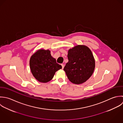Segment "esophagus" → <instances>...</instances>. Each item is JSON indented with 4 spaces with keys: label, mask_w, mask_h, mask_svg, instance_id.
<instances>
[{
    "label": "esophagus",
    "mask_w": 123,
    "mask_h": 123,
    "mask_svg": "<svg viewBox=\"0 0 123 123\" xmlns=\"http://www.w3.org/2000/svg\"><path fill=\"white\" fill-rule=\"evenodd\" d=\"M62 69H63L64 68V65L63 64H62Z\"/></svg>",
    "instance_id": "esophagus-1"
}]
</instances>
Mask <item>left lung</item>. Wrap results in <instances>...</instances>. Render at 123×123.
Here are the masks:
<instances>
[{"mask_svg":"<svg viewBox=\"0 0 123 123\" xmlns=\"http://www.w3.org/2000/svg\"><path fill=\"white\" fill-rule=\"evenodd\" d=\"M68 62L64 71L69 81L80 84L88 80L95 69V60L91 49L86 46L78 45L69 49Z\"/></svg>","mask_w":123,"mask_h":123,"instance_id":"left-lung-1","label":"left lung"}]
</instances>
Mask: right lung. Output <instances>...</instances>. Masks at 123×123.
Instances as JSON below:
<instances>
[{"label": "right lung", "mask_w": 123, "mask_h": 123, "mask_svg": "<svg viewBox=\"0 0 123 123\" xmlns=\"http://www.w3.org/2000/svg\"><path fill=\"white\" fill-rule=\"evenodd\" d=\"M31 73L39 82L46 83L53 78L56 72L62 67L56 62L49 49H39L32 55L30 60Z\"/></svg>", "instance_id": "obj_1"}]
</instances>
